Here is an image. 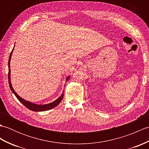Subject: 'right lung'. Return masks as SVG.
<instances>
[{"label": "right lung", "mask_w": 149, "mask_h": 149, "mask_svg": "<svg viewBox=\"0 0 149 149\" xmlns=\"http://www.w3.org/2000/svg\"><path fill=\"white\" fill-rule=\"evenodd\" d=\"M13 49L12 50V51L10 54V56H9V61H8V67H9V72H8V81H9V87H10L11 91H13V93L15 94V95L16 96V97L17 98L18 100L20 101L21 103H22L24 104V105L26 106V107H27L28 109H29L31 111H47V110H49L50 109H52L54 107H56L58 105V104L61 102V101L62 100L63 98V93L61 94V95L60 96L58 99H56L55 101H54V102L48 104H44V105H39V104H33L32 102H28V101L24 100L23 99H22V98L18 95L15 92V91L13 90V88L12 86H11V80H10V73H11V70H10V66H9V64H10V61H11V54L13 53ZM70 79V76L67 77L66 78V81H67Z\"/></svg>", "instance_id": "add662e5"}]
</instances>
